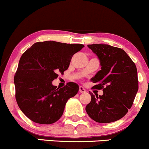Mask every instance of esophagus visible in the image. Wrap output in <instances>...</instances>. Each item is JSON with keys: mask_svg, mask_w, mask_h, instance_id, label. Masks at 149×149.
Here are the masks:
<instances>
[{"mask_svg": "<svg viewBox=\"0 0 149 149\" xmlns=\"http://www.w3.org/2000/svg\"><path fill=\"white\" fill-rule=\"evenodd\" d=\"M79 92L80 93H85V92H86V90H85V89L84 88H83V87H79Z\"/></svg>", "mask_w": 149, "mask_h": 149, "instance_id": "esophagus-1", "label": "esophagus"}]
</instances>
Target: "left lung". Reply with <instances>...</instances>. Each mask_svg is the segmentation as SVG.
<instances>
[{
	"mask_svg": "<svg viewBox=\"0 0 149 149\" xmlns=\"http://www.w3.org/2000/svg\"><path fill=\"white\" fill-rule=\"evenodd\" d=\"M88 47L100 60L101 69L94 78L93 89L103 90V95L95 96L86 106L87 113L100 123H109L122 118L132 106L138 91L136 65L123 49L105 44Z\"/></svg>",
	"mask_w": 149,
	"mask_h": 149,
	"instance_id": "obj_1",
	"label": "left lung"
}]
</instances>
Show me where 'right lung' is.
Returning <instances> with one entry per match:
<instances>
[{"instance_id": "right-lung-1", "label": "right lung", "mask_w": 149, "mask_h": 149, "mask_svg": "<svg viewBox=\"0 0 149 149\" xmlns=\"http://www.w3.org/2000/svg\"><path fill=\"white\" fill-rule=\"evenodd\" d=\"M82 44L56 41L38 42L22 54L14 77L15 98L24 114L39 124H52L62 116L66 102L78 93L79 87L69 82L63 88L52 82L64 74L73 54Z\"/></svg>"}]
</instances>
